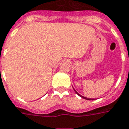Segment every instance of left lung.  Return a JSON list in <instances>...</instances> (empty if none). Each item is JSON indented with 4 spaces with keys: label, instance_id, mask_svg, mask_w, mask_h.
<instances>
[{
    "label": "left lung",
    "instance_id": "1",
    "mask_svg": "<svg viewBox=\"0 0 129 129\" xmlns=\"http://www.w3.org/2000/svg\"><path fill=\"white\" fill-rule=\"evenodd\" d=\"M74 91L76 92V94H78V95H79L80 97H81V98H83V99H85V100H94V99H91V98H85V97H83V96H82V95H80V94L79 93H78V92H77V91H76V90H75V89H74Z\"/></svg>",
    "mask_w": 129,
    "mask_h": 129
}]
</instances>
